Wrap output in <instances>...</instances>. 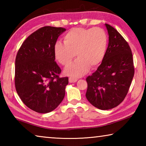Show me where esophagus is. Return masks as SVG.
<instances>
[{
  "label": "esophagus",
  "instance_id": "34e87169",
  "mask_svg": "<svg viewBox=\"0 0 146 146\" xmlns=\"http://www.w3.org/2000/svg\"><path fill=\"white\" fill-rule=\"evenodd\" d=\"M77 80H78V79L76 78H73V77L69 78V82H70V83H75Z\"/></svg>",
  "mask_w": 146,
  "mask_h": 146
}]
</instances>
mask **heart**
I'll return each mask as SVG.
<instances>
[{
    "instance_id": "obj_1",
    "label": "heart",
    "mask_w": 146,
    "mask_h": 146,
    "mask_svg": "<svg viewBox=\"0 0 146 146\" xmlns=\"http://www.w3.org/2000/svg\"><path fill=\"white\" fill-rule=\"evenodd\" d=\"M64 44L57 41L54 46L56 60L64 66L70 64L75 55L78 58L66 68L64 73L72 76H80L88 71L90 66H99L105 57L108 47V35L100 28H74L64 36Z\"/></svg>"
}]
</instances>
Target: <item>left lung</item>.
Returning <instances> with one entry per match:
<instances>
[{"label":"left lung","mask_w":146,"mask_h":146,"mask_svg":"<svg viewBox=\"0 0 146 146\" xmlns=\"http://www.w3.org/2000/svg\"><path fill=\"white\" fill-rule=\"evenodd\" d=\"M109 35L105 57L97 71L86 78V97L95 108L108 110L124 99L134 76L133 55L123 36L108 24Z\"/></svg>","instance_id":"obj_1"}]
</instances>
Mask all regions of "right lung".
I'll list each match as a JSON object with an SVG mask.
<instances>
[{"instance_id":"right-lung-1","label":"right lung","mask_w":146,"mask_h":146,"mask_svg":"<svg viewBox=\"0 0 146 146\" xmlns=\"http://www.w3.org/2000/svg\"><path fill=\"white\" fill-rule=\"evenodd\" d=\"M66 30L51 26L41 28L26 39L17 53L16 91L24 104L34 111H52L65 96L68 77H59L61 70L55 62L54 46Z\"/></svg>"}]
</instances>
